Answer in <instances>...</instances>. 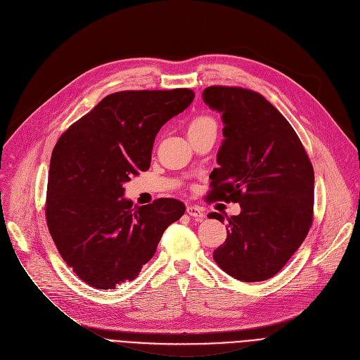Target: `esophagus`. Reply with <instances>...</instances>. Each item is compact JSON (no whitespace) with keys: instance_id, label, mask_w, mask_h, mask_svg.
I'll list each match as a JSON object with an SVG mask.
<instances>
[{"instance_id":"34e87169","label":"esophagus","mask_w":360,"mask_h":360,"mask_svg":"<svg viewBox=\"0 0 360 360\" xmlns=\"http://www.w3.org/2000/svg\"><path fill=\"white\" fill-rule=\"evenodd\" d=\"M186 213L190 214L191 217H195V219H202L204 217V210L198 205H188Z\"/></svg>"}]
</instances>
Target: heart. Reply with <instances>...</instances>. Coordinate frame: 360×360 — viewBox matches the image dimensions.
<instances>
[{"label":"heart","mask_w":360,"mask_h":360,"mask_svg":"<svg viewBox=\"0 0 360 360\" xmlns=\"http://www.w3.org/2000/svg\"><path fill=\"white\" fill-rule=\"evenodd\" d=\"M213 127L217 128V124H216V121L212 117H209V115H197L190 122H188V136L195 134V132L204 131L207 128H213Z\"/></svg>","instance_id":"1"}]
</instances>
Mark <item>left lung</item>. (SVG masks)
<instances>
[{
    "instance_id": "left-lung-1",
    "label": "left lung",
    "mask_w": 360,
    "mask_h": 360,
    "mask_svg": "<svg viewBox=\"0 0 360 360\" xmlns=\"http://www.w3.org/2000/svg\"><path fill=\"white\" fill-rule=\"evenodd\" d=\"M202 101L221 113L223 143L210 201L239 202L217 266L242 281L276 276L307 238L314 212V169L288 120L259 93L212 86ZM210 219L224 217L210 213Z\"/></svg>"
}]
</instances>
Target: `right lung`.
<instances>
[{"label":"right lung","instance_id":"right-lung-1","mask_svg":"<svg viewBox=\"0 0 360 360\" xmlns=\"http://www.w3.org/2000/svg\"><path fill=\"white\" fill-rule=\"evenodd\" d=\"M194 101L190 89L125 90L103 98L55 144L45 214L63 259L89 286L115 289L155 255L184 202L132 205L125 182L150 167L159 129Z\"/></svg>","mask_w":360,"mask_h":360}]
</instances>
